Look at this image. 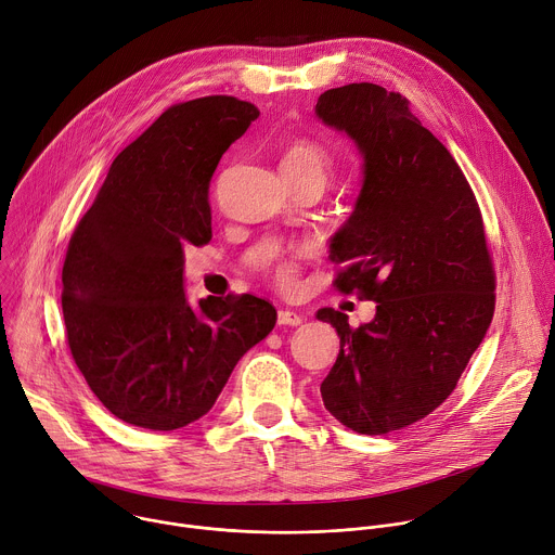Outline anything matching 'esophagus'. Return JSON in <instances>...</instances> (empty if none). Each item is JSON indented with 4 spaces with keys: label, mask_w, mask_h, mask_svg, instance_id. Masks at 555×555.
Listing matches in <instances>:
<instances>
[{
    "label": "esophagus",
    "mask_w": 555,
    "mask_h": 555,
    "mask_svg": "<svg viewBox=\"0 0 555 555\" xmlns=\"http://www.w3.org/2000/svg\"><path fill=\"white\" fill-rule=\"evenodd\" d=\"M301 321H304V314L293 312V310H288V308H282V310L278 312V323H280V325H299Z\"/></svg>",
    "instance_id": "1"
}]
</instances>
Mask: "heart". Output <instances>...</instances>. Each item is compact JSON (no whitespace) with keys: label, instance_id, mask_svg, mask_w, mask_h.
<instances>
[{"label":"heart","instance_id":"heart-1","mask_svg":"<svg viewBox=\"0 0 555 555\" xmlns=\"http://www.w3.org/2000/svg\"><path fill=\"white\" fill-rule=\"evenodd\" d=\"M330 168V159L325 151L312 142H295L282 157V170L293 175H317L325 181V172ZM293 269L280 267V280L288 282Z\"/></svg>","mask_w":555,"mask_h":555}]
</instances>
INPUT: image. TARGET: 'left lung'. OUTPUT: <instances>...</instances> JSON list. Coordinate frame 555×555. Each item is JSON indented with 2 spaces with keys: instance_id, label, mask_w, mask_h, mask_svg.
Instances as JSON below:
<instances>
[{
  "instance_id": "8db88e82",
  "label": "left lung",
  "mask_w": 555,
  "mask_h": 555,
  "mask_svg": "<svg viewBox=\"0 0 555 555\" xmlns=\"http://www.w3.org/2000/svg\"><path fill=\"white\" fill-rule=\"evenodd\" d=\"M314 116L363 159L354 209L330 238V260L348 264L337 288L376 301L357 330L335 308L317 310L341 339L321 398L344 426L383 435L455 389L494 314L492 260L462 168L406 98L352 82L321 93Z\"/></svg>"
}]
</instances>
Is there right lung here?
Masks as SVG:
<instances>
[{"mask_svg": "<svg viewBox=\"0 0 555 555\" xmlns=\"http://www.w3.org/2000/svg\"><path fill=\"white\" fill-rule=\"evenodd\" d=\"M258 116L232 95L170 106L111 164L69 241V350L127 424L175 430L203 417L275 325V308L254 295L190 301L183 278L185 247L211 238L209 179Z\"/></svg>", "mask_w": 555, "mask_h": 555, "instance_id": "1", "label": "right lung"}]
</instances>
